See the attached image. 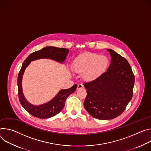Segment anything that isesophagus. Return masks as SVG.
<instances>
[{
	"mask_svg": "<svg viewBox=\"0 0 151 151\" xmlns=\"http://www.w3.org/2000/svg\"><path fill=\"white\" fill-rule=\"evenodd\" d=\"M81 88H84V86H83V84H78L77 86V89H81Z\"/></svg>",
	"mask_w": 151,
	"mask_h": 151,
	"instance_id": "1",
	"label": "esophagus"
}]
</instances>
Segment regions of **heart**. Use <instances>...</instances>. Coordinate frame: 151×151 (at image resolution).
Masks as SVG:
<instances>
[{"label":"heart","mask_w":151,"mask_h":151,"mask_svg":"<svg viewBox=\"0 0 151 151\" xmlns=\"http://www.w3.org/2000/svg\"><path fill=\"white\" fill-rule=\"evenodd\" d=\"M109 63V59L105 56L92 53H85L74 59L72 69L77 73L83 74L85 80L92 81L106 70Z\"/></svg>","instance_id":"1"}]
</instances>
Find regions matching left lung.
<instances>
[{
    "instance_id": "1",
    "label": "left lung",
    "mask_w": 151,
    "mask_h": 151,
    "mask_svg": "<svg viewBox=\"0 0 151 151\" xmlns=\"http://www.w3.org/2000/svg\"><path fill=\"white\" fill-rule=\"evenodd\" d=\"M107 50L111 59L107 71L84 83L87 89L84 107L93 118L101 120L112 119L123 113L132 99L135 80L127 60Z\"/></svg>"
}]
</instances>
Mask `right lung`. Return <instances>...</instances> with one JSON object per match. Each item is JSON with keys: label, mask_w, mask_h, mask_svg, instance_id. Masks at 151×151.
<instances>
[{"label": "right lung", "mask_w": 151, "mask_h": 151, "mask_svg": "<svg viewBox=\"0 0 151 151\" xmlns=\"http://www.w3.org/2000/svg\"><path fill=\"white\" fill-rule=\"evenodd\" d=\"M68 52L69 50L67 48L49 46L31 53L24 60L19 73L17 79L19 98L22 106L32 116L40 119H45L58 114L63 109L67 97L76 91L77 85H74L71 88L61 90L52 100L44 104L38 106L32 105L27 101L22 92V77L26 68L31 61L42 58L51 59L63 63Z\"/></svg>", "instance_id": "obj_1"}]
</instances>
